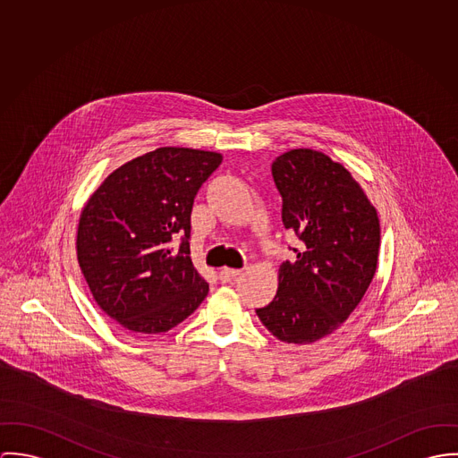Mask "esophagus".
Wrapping results in <instances>:
<instances>
[{
  "label": "esophagus",
  "mask_w": 458,
  "mask_h": 458,
  "mask_svg": "<svg viewBox=\"0 0 458 458\" xmlns=\"http://www.w3.org/2000/svg\"><path fill=\"white\" fill-rule=\"evenodd\" d=\"M239 274H241V270H237V268L223 267V268L219 270V279H221L223 283H230V281H232V279H235Z\"/></svg>",
  "instance_id": "obj_1"
}]
</instances>
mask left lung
I'll return each instance as SVG.
<instances>
[{"mask_svg": "<svg viewBox=\"0 0 458 458\" xmlns=\"http://www.w3.org/2000/svg\"><path fill=\"white\" fill-rule=\"evenodd\" d=\"M272 177L283 225L302 248L283 261L274 301L256 314L279 341L310 344L337 330L363 299L377 267L379 219L352 174L327 154H281Z\"/></svg>", "mask_w": 458, "mask_h": 458, "instance_id": "1", "label": "left lung"}]
</instances>
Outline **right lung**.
I'll return each instance as SVG.
<instances>
[{
	"instance_id": "right-lung-1",
	"label": "right lung",
	"mask_w": 458,
	"mask_h": 458,
	"mask_svg": "<svg viewBox=\"0 0 458 458\" xmlns=\"http://www.w3.org/2000/svg\"><path fill=\"white\" fill-rule=\"evenodd\" d=\"M221 161L219 153L159 148L114 170L88 200L79 265L97 304L121 327L168 332L207 297L190 258L191 208Z\"/></svg>"
}]
</instances>
